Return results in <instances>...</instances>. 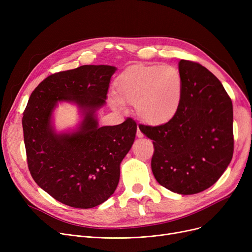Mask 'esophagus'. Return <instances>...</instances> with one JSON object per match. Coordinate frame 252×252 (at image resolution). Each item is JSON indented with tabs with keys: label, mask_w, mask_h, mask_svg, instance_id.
I'll return each instance as SVG.
<instances>
[{
	"label": "esophagus",
	"mask_w": 252,
	"mask_h": 252,
	"mask_svg": "<svg viewBox=\"0 0 252 252\" xmlns=\"http://www.w3.org/2000/svg\"><path fill=\"white\" fill-rule=\"evenodd\" d=\"M143 133H142V131L140 130V128H139V126H138V129H137V137L138 138H143Z\"/></svg>",
	"instance_id": "esophagus-1"
}]
</instances>
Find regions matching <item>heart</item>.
Masks as SVG:
<instances>
[{
	"mask_svg": "<svg viewBox=\"0 0 252 252\" xmlns=\"http://www.w3.org/2000/svg\"><path fill=\"white\" fill-rule=\"evenodd\" d=\"M183 90V76L174 66L134 65L118 76L115 98L122 104L135 105L136 114L143 123L157 126L177 116Z\"/></svg>",
	"mask_w": 252,
	"mask_h": 252,
	"instance_id": "obj_1",
	"label": "heart"
}]
</instances>
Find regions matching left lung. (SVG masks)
Returning a JSON list of instances; mask_svg holds the SVG:
<instances>
[{"instance_id":"1","label":"left lung","mask_w":252,"mask_h":252,"mask_svg":"<svg viewBox=\"0 0 252 252\" xmlns=\"http://www.w3.org/2000/svg\"><path fill=\"white\" fill-rule=\"evenodd\" d=\"M181 108L169 123L140 127L153 140L152 173L164 188L192 195L209 188L234 152L233 104L221 83L199 63L181 60Z\"/></svg>"}]
</instances>
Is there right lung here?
I'll use <instances>...</instances> for the list:
<instances>
[{
    "label": "right lung",
    "mask_w": 252,
    "mask_h": 252,
    "mask_svg": "<svg viewBox=\"0 0 252 252\" xmlns=\"http://www.w3.org/2000/svg\"><path fill=\"white\" fill-rule=\"evenodd\" d=\"M114 66L83 65L51 74L32 93L22 127L31 175L44 191L75 208H92L114 193L121 162L136 137L131 118L99 126L96 111L105 104ZM75 102L84 119L73 133L57 134L51 113L58 101Z\"/></svg>",
    "instance_id": "add662e5"
}]
</instances>
